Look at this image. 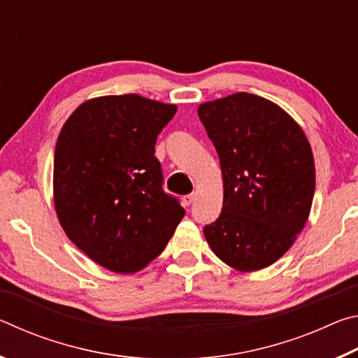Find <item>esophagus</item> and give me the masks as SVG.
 <instances>
[{
	"instance_id": "esophagus-1",
	"label": "esophagus",
	"mask_w": 358,
	"mask_h": 358,
	"mask_svg": "<svg viewBox=\"0 0 358 358\" xmlns=\"http://www.w3.org/2000/svg\"><path fill=\"white\" fill-rule=\"evenodd\" d=\"M194 199H196L194 194H187V196H183V203L186 205V207H189V205L194 202Z\"/></svg>"
}]
</instances>
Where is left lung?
<instances>
[{
	"mask_svg": "<svg viewBox=\"0 0 358 358\" xmlns=\"http://www.w3.org/2000/svg\"><path fill=\"white\" fill-rule=\"evenodd\" d=\"M199 118L217 151L224 181L220 217L203 235L240 271L280 259L310 216L316 171L305 132L273 102L250 93L205 102Z\"/></svg>",
	"mask_w": 358,
	"mask_h": 358,
	"instance_id": "left-lung-1",
	"label": "left lung"
}]
</instances>
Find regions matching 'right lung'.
<instances>
[{
	"instance_id": "obj_1",
	"label": "right lung",
	"mask_w": 358,
	"mask_h": 358,
	"mask_svg": "<svg viewBox=\"0 0 358 358\" xmlns=\"http://www.w3.org/2000/svg\"><path fill=\"white\" fill-rule=\"evenodd\" d=\"M173 104L138 94L83 102L59 132L53 161L58 220L78 250L117 273H134L164 251L183 220L162 187L155 156Z\"/></svg>"
}]
</instances>
